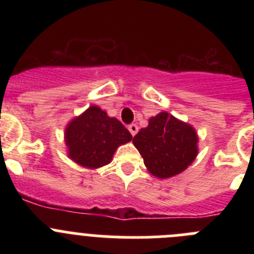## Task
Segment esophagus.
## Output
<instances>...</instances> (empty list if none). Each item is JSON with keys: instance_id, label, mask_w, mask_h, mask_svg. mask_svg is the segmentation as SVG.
<instances>
[{"instance_id": "34e87169", "label": "esophagus", "mask_w": 254, "mask_h": 254, "mask_svg": "<svg viewBox=\"0 0 254 254\" xmlns=\"http://www.w3.org/2000/svg\"><path fill=\"white\" fill-rule=\"evenodd\" d=\"M128 131L131 132L132 136H134V134H136V133H137V132H138L137 125H129V126H128Z\"/></svg>"}]
</instances>
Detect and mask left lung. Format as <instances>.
Wrapping results in <instances>:
<instances>
[{
	"instance_id": "8db88e82",
	"label": "left lung",
	"mask_w": 254,
	"mask_h": 254,
	"mask_svg": "<svg viewBox=\"0 0 254 254\" xmlns=\"http://www.w3.org/2000/svg\"><path fill=\"white\" fill-rule=\"evenodd\" d=\"M152 176L174 177L193 163L198 154L196 129L167 112L151 117L132 140Z\"/></svg>"
}]
</instances>
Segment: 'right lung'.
Returning <instances> with one entry per match:
<instances>
[{"instance_id":"add662e5","label":"right lung","mask_w":254,"mask_h":254,"mask_svg":"<svg viewBox=\"0 0 254 254\" xmlns=\"http://www.w3.org/2000/svg\"><path fill=\"white\" fill-rule=\"evenodd\" d=\"M131 140L128 129L96 105L75 117L64 129L69 159L89 169L111 163L116 150Z\"/></svg>"}]
</instances>
